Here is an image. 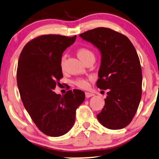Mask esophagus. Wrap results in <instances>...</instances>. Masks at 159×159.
Instances as JSON below:
<instances>
[{
    "mask_svg": "<svg viewBox=\"0 0 159 159\" xmlns=\"http://www.w3.org/2000/svg\"><path fill=\"white\" fill-rule=\"evenodd\" d=\"M85 95H86V98H90V97L94 96V94L91 93H89V92H86V93H85Z\"/></svg>",
    "mask_w": 159,
    "mask_h": 159,
    "instance_id": "obj_1",
    "label": "esophagus"
}]
</instances>
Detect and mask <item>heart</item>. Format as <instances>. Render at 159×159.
Wrapping results in <instances>:
<instances>
[{
  "instance_id": "b5f03b06",
  "label": "heart",
  "mask_w": 159,
  "mask_h": 159,
  "mask_svg": "<svg viewBox=\"0 0 159 159\" xmlns=\"http://www.w3.org/2000/svg\"><path fill=\"white\" fill-rule=\"evenodd\" d=\"M77 56L80 59V61L85 63L86 61L91 58H94V53L93 52L88 48H85V47H82L77 50ZM65 60L66 57L63 56L61 60V69L64 68V64H65ZM75 86H78L80 89H86L89 86V83L86 79H77L73 81Z\"/></svg>"
}]
</instances>
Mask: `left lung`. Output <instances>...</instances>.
<instances>
[{
  "label": "left lung",
  "instance_id": "left-lung-1",
  "mask_svg": "<svg viewBox=\"0 0 159 159\" xmlns=\"http://www.w3.org/2000/svg\"><path fill=\"white\" fill-rule=\"evenodd\" d=\"M80 37L101 53L96 86L108 92L97 118L107 129H124L134 118L142 95V70L136 49L125 35L108 28L89 30Z\"/></svg>",
  "mask_w": 159,
  "mask_h": 159
}]
</instances>
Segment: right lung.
<instances>
[{
    "mask_svg": "<svg viewBox=\"0 0 159 159\" xmlns=\"http://www.w3.org/2000/svg\"><path fill=\"white\" fill-rule=\"evenodd\" d=\"M75 39L76 35H40L25 44L18 59L17 84L23 106L38 129L49 136L70 131L85 99L80 90H70L63 96L53 91L63 78L62 54Z\"/></svg>",
    "mask_w": 159,
    "mask_h": 159,
    "instance_id": "add662e5",
    "label": "right lung"
}]
</instances>
